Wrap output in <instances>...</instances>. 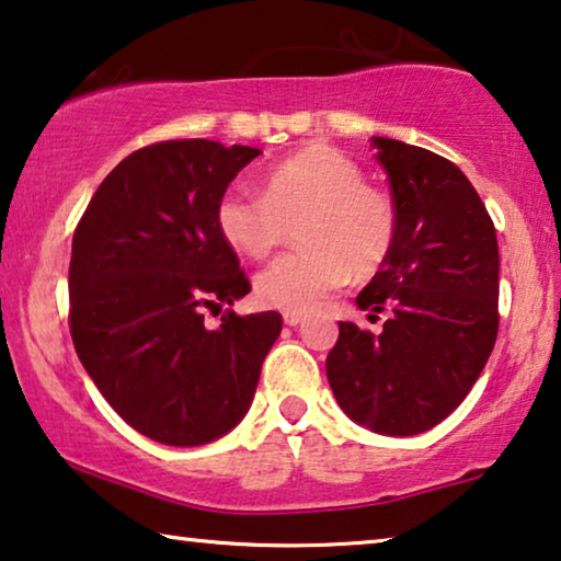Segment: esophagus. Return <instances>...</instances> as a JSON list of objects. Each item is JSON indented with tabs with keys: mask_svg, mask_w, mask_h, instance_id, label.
Segmentation results:
<instances>
[{
	"mask_svg": "<svg viewBox=\"0 0 561 561\" xmlns=\"http://www.w3.org/2000/svg\"><path fill=\"white\" fill-rule=\"evenodd\" d=\"M302 322H305L302 312H284V324H289V328H297V324Z\"/></svg>",
	"mask_w": 561,
	"mask_h": 561,
	"instance_id": "34e87169",
	"label": "esophagus"
}]
</instances>
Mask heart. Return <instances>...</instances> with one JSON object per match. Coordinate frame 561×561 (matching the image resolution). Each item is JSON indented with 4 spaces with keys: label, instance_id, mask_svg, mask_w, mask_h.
<instances>
[{
    "label": "heart",
    "instance_id": "obj_1",
    "mask_svg": "<svg viewBox=\"0 0 561 561\" xmlns=\"http://www.w3.org/2000/svg\"><path fill=\"white\" fill-rule=\"evenodd\" d=\"M297 224L299 252L284 254L254 277L262 305L309 312L350 274L367 277L396 241V208L386 191L363 183V171L342 150L314 144L274 163L262 196L231 186L216 204V229L233 252L264 259Z\"/></svg>",
    "mask_w": 561,
    "mask_h": 561
}]
</instances>
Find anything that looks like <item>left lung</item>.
Segmentation results:
<instances>
[{
    "label": "left lung",
    "instance_id": "1",
    "mask_svg": "<svg viewBox=\"0 0 561 561\" xmlns=\"http://www.w3.org/2000/svg\"><path fill=\"white\" fill-rule=\"evenodd\" d=\"M396 208V241L357 307L390 320L380 334L340 322L328 380L342 411L382 436H415L461 405L499 332L494 221L456 163L373 138ZM373 317V314H367Z\"/></svg>",
    "mask_w": 561,
    "mask_h": 561
}]
</instances>
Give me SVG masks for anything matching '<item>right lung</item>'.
I'll return each instance as SVG.
<instances>
[{
    "label": "right lung",
    "mask_w": 561,
    "mask_h": 561,
    "mask_svg": "<svg viewBox=\"0 0 561 561\" xmlns=\"http://www.w3.org/2000/svg\"><path fill=\"white\" fill-rule=\"evenodd\" d=\"M262 150L165 140L115 165L72 237L70 332L82 367L125 423L165 446H204L239 425L279 312L206 309L249 295L216 204Z\"/></svg>",
    "instance_id": "add662e5"
}]
</instances>
